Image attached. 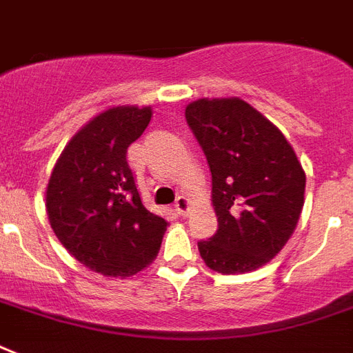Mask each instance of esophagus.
Here are the masks:
<instances>
[{
	"label": "esophagus",
	"mask_w": 353,
	"mask_h": 353,
	"mask_svg": "<svg viewBox=\"0 0 353 353\" xmlns=\"http://www.w3.org/2000/svg\"><path fill=\"white\" fill-rule=\"evenodd\" d=\"M176 210L181 216H187L188 210H190V201H188V198H185V196H179V198L176 199Z\"/></svg>",
	"instance_id": "obj_1"
}]
</instances>
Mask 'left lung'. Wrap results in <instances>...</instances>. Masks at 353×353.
I'll return each instance as SVG.
<instances>
[{"instance_id":"1","label":"left lung","mask_w":353,"mask_h":353,"mask_svg":"<svg viewBox=\"0 0 353 353\" xmlns=\"http://www.w3.org/2000/svg\"><path fill=\"white\" fill-rule=\"evenodd\" d=\"M212 174L218 231L198 241L223 274L254 271L290 240L304 205L306 174L279 128L240 99H199L185 110Z\"/></svg>"}]
</instances>
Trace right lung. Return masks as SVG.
Here are the masks:
<instances>
[{
	"label": "right lung",
	"instance_id": "1",
	"mask_svg": "<svg viewBox=\"0 0 353 353\" xmlns=\"http://www.w3.org/2000/svg\"><path fill=\"white\" fill-rule=\"evenodd\" d=\"M152 108H110L63 148L47 185V216L57 238L80 263L104 276H132L161 249L166 220L143 205L128 146Z\"/></svg>",
	"mask_w": 353,
	"mask_h": 353
}]
</instances>
